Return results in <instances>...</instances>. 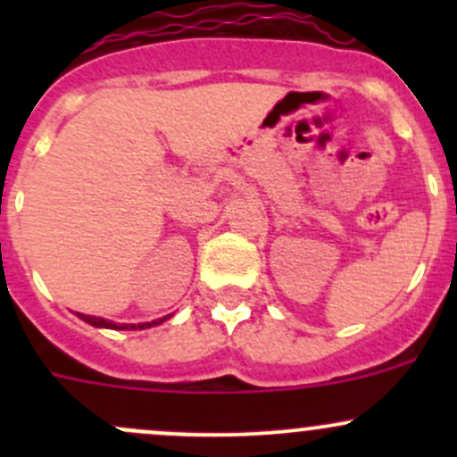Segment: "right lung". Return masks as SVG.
I'll list each match as a JSON object with an SVG mask.
<instances>
[{
    "instance_id": "obj_1",
    "label": "right lung",
    "mask_w": 457,
    "mask_h": 457,
    "mask_svg": "<svg viewBox=\"0 0 457 457\" xmlns=\"http://www.w3.org/2000/svg\"><path fill=\"white\" fill-rule=\"evenodd\" d=\"M77 316L81 318V320L84 322H87V325H92V327H101V329H147V327H156V325H161V322H165V320H170V318H172V314H168V316H163V318H156V320H152V322H139V325H128V322H114V320H108V318H101V316H87V314H79V312H77Z\"/></svg>"
}]
</instances>
